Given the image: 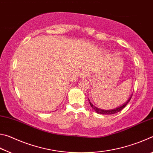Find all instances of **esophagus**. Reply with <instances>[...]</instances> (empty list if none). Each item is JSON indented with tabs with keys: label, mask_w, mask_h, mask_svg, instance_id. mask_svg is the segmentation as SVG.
Segmentation results:
<instances>
[{
	"label": "esophagus",
	"mask_w": 153,
	"mask_h": 153,
	"mask_svg": "<svg viewBox=\"0 0 153 153\" xmlns=\"http://www.w3.org/2000/svg\"><path fill=\"white\" fill-rule=\"evenodd\" d=\"M88 72L83 71V72H82L81 74H79V78L83 79V78H85V77H86L88 76Z\"/></svg>",
	"instance_id": "obj_1"
}]
</instances>
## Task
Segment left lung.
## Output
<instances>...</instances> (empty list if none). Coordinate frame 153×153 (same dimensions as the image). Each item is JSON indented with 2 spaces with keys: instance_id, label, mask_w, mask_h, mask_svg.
Returning a JSON list of instances; mask_svg holds the SVG:
<instances>
[{
  "instance_id": "obj_1",
  "label": "left lung",
  "mask_w": 153,
  "mask_h": 153,
  "mask_svg": "<svg viewBox=\"0 0 153 153\" xmlns=\"http://www.w3.org/2000/svg\"><path fill=\"white\" fill-rule=\"evenodd\" d=\"M131 97H132V94H131V96L129 98V99L127 100L126 101V102H125V103H123V105H121L120 107H117V108H113V109H110V110H104V109H100V108H97V107H96L95 106H94L93 105L92 103H91V102L90 101V100H89V98H88V100H89V102H90V106H91L92 107V108H93V109H94L96 112H97V113H98V114H102V115H111V114H115V113H118V112H120V111H121L123 109V108L126 107V106L127 105V104H128V103L129 102V100H131Z\"/></svg>"
}]
</instances>
